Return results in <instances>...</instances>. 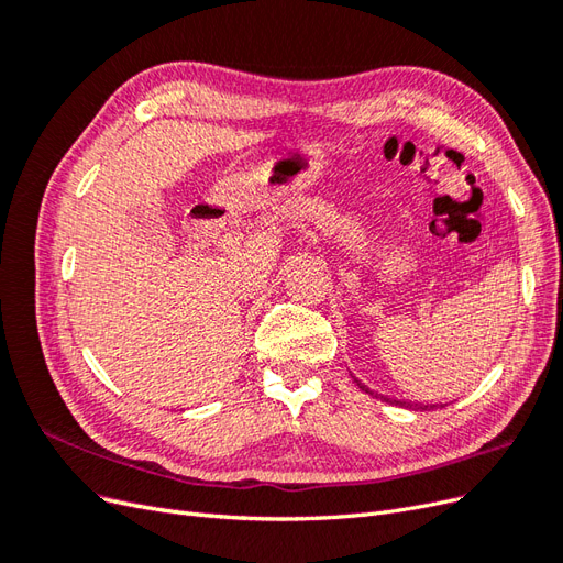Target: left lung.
<instances>
[{"instance_id": "8db88e82", "label": "left lung", "mask_w": 563, "mask_h": 563, "mask_svg": "<svg viewBox=\"0 0 563 563\" xmlns=\"http://www.w3.org/2000/svg\"><path fill=\"white\" fill-rule=\"evenodd\" d=\"M362 385V383H360ZM362 389H366L364 385H362ZM368 391V389H366ZM373 395V391H371ZM397 406H404V408H413V411H428V408H434V406H428V404H413V401H395Z\"/></svg>"}]
</instances>
